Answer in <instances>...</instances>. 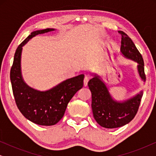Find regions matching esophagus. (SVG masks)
Segmentation results:
<instances>
[{
    "mask_svg": "<svg viewBox=\"0 0 156 156\" xmlns=\"http://www.w3.org/2000/svg\"><path fill=\"white\" fill-rule=\"evenodd\" d=\"M89 80V79L88 76H85V77L84 79V87H87V84H88Z\"/></svg>",
    "mask_w": 156,
    "mask_h": 156,
    "instance_id": "esophagus-1",
    "label": "esophagus"
}]
</instances>
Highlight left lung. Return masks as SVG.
Wrapping results in <instances>:
<instances>
[{
    "instance_id": "8db88e82",
    "label": "left lung",
    "mask_w": 156,
    "mask_h": 156,
    "mask_svg": "<svg viewBox=\"0 0 156 156\" xmlns=\"http://www.w3.org/2000/svg\"><path fill=\"white\" fill-rule=\"evenodd\" d=\"M119 33L121 35V52L126 58L138 63L137 69L140 77L146 82L142 55L126 34L123 31ZM93 76L88 82V86L91 92V108L96 121L106 129L119 128L129 123L137 114L143 91L129 99L117 101L112 97L107 87L100 76L97 74Z\"/></svg>"
}]
</instances>
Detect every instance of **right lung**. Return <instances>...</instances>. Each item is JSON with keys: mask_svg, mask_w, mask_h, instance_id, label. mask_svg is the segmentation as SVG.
Instances as JSON below:
<instances>
[{"mask_svg": "<svg viewBox=\"0 0 156 156\" xmlns=\"http://www.w3.org/2000/svg\"><path fill=\"white\" fill-rule=\"evenodd\" d=\"M53 30L55 29L47 28L31 33L17 48L10 69L12 93L18 109L29 121L41 126L56 124L63 117L68 103L84 84V75L80 74L41 91L31 88L23 80L20 67L23 47L37 35Z\"/></svg>", "mask_w": 156, "mask_h": 156, "instance_id": "obj_1", "label": "right lung"}]
</instances>
